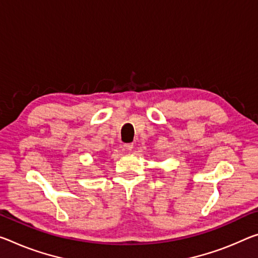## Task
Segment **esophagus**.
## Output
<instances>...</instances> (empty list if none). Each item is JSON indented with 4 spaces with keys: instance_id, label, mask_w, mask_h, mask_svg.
Masks as SVG:
<instances>
[{
    "instance_id": "obj_1",
    "label": "esophagus",
    "mask_w": 258,
    "mask_h": 258,
    "mask_svg": "<svg viewBox=\"0 0 258 258\" xmlns=\"http://www.w3.org/2000/svg\"><path fill=\"white\" fill-rule=\"evenodd\" d=\"M124 148L126 149V150H132L133 149V144H125L124 145Z\"/></svg>"
}]
</instances>
